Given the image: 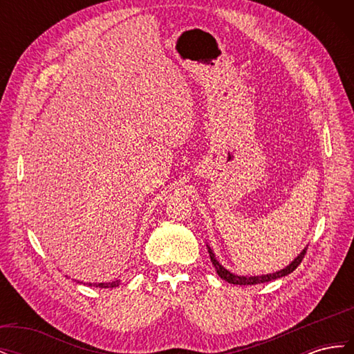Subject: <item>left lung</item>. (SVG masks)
<instances>
[{
  "instance_id": "left-lung-1",
  "label": "left lung",
  "mask_w": 354,
  "mask_h": 354,
  "mask_svg": "<svg viewBox=\"0 0 354 354\" xmlns=\"http://www.w3.org/2000/svg\"><path fill=\"white\" fill-rule=\"evenodd\" d=\"M208 252H209V259H211L214 267H216V270H217V273H218V276L221 277V279H224V281L229 282V283H233V285H257V283H264V282H270V281H274V279H279V277H282V276H286L289 273H292L297 269V267L301 264L304 255L307 252V248L301 254H299L291 264L286 266L285 269H282L281 272L264 274V276H252V277L238 276V274L230 273L229 270L224 269V267L216 260V257H214V254H212V251L209 248H208Z\"/></svg>"
}]
</instances>
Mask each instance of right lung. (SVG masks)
<instances>
[{
	"mask_svg": "<svg viewBox=\"0 0 354 354\" xmlns=\"http://www.w3.org/2000/svg\"><path fill=\"white\" fill-rule=\"evenodd\" d=\"M90 286L93 285V283H88ZM95 286H99V288H115V286H118L120 285V281H115V282H108V283H94Z\"/></svg>",
	"mask_w": 354,
	"mask_h": 354,
	"instance_id": "1",
	"label": "right lung"
}]
</instances>
